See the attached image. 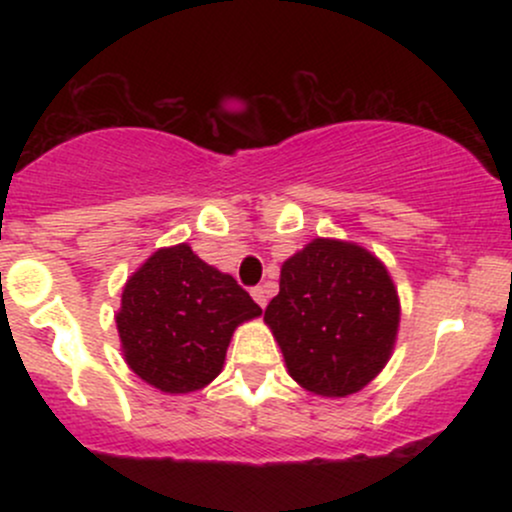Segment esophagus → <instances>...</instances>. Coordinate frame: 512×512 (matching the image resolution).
I'll return each mask as SVG.
<instances>
[{
  "mask_svg": "<svg viewBox=\"0 0 512 512\" xmlns=\"http://www.w3.org/2000/svg\"><path fill=\"white\" fill-rule=\"evenodd\" d=\"M250 293H252V298H255L260 308H267L269 296H267V289H264V286H255V289H252Z\"/></svg>",
  "mask_w": 512,
  "mask_h": 512,
  "instance_id": "esophagus-1",
  "label": "esophagus"
}]
</instances>
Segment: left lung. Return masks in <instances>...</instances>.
<instances>
[{
    "label": "left lung",
    "instance_id": "obj_1",
    "mask_svg": "<svg viewBox=\"0 0 512 512\" xmlns=\"http://www.w3.org/2000/svg\"><path fill=\"white\" fill-rule=\"evenodd\" d=\"M264 322L291 378L322 397L363 390L395 349L399 296L385 264L346 240L315 238L281 264Z\"/></svg>",
    "mask_w": 512,
    "mask_h": 512
}]
</instances>
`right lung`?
<instances>
[{"label": "right lung", "instance_id": "right-lung-1", "mask_svg": "<svg viewBox=\"0 0 512 512\" xmlns=\"http://www.w3.org/2000/svg\"><path fill=\"white\" fill-rule=\"evenodd\" d=\"M260 315L231 274L180 243L129 276L115 322L127 366L156 390L187 395L221 373L236 327Z\"/></svg>", "mask_w": 512, "mask_h": 512}]
</instances>
